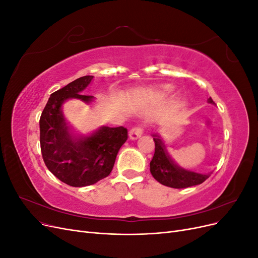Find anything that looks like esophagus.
Wrapping results in <instances>:
<instances>
[{
  "instance_id": "1",
  "label": "esophagus",
  "mask_w": 258,
  "mask_h": 258,
  "mask_svg": "<svg viewBox=\"0 0 258 258\" xmlns=\"http://www.w3.org/2000/svg\"><path fill=\"white\" fill-rule=\"evenodd\" d=\"M143 130L144 129H143L142 126H136V127H134V128L130 130V134H129L130 139L131 140H137L138 138H140V137L142 136Z\"/></svg>"
}]
</instances>
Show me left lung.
Returning a JSON list of instances; mask_svg holds the SVG:
<instances>
[{
  "mask_svg": "<svg viewBox=\"0 0 258 258\" xmlns=\"http://www.w3.org/2000/svg\"><path fill=\"white\" fill-rule=\"evenodd\" d=\"M209 103L214 104L212 98L208 99ZM155 153L153 159L150 162L151 173L156 181L160 184L172 187V188H186L195 185L204 183L210 176L209 174H199L191 171L183 170L177 167L169 157L166 151V146L159 136L154 135Z\"/></svg>",
  "mask_w": 258,
  "mask_h": 258,
  "instance_id": "obj_1",
  "label": "left lung"
}]
</instances>
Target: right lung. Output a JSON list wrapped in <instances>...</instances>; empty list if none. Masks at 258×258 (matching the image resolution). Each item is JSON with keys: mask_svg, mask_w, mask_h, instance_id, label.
I'll use <instances>...</instances> for the list:
<instances>
[{"mask_svg": "<svg viewBox=\"0 0 258 258\" xmlns=\"http://www.w3.org/2000/svg\"><path fill=\"white\" fill-rule=\"evenodd\" d=\"M93 76L80 77L52 92L40 118V143L43 160L50 172L73 187L96 184L111 173L117 153L127 141L123 127H102L90 137L77 139L69 131L61 105L70 98L90 102L82 95Z\"/></svg>", "mask_w": 258, "mask_h": 258, "instance_id": "add662e5", "label": "right lung"}]
</instances>
